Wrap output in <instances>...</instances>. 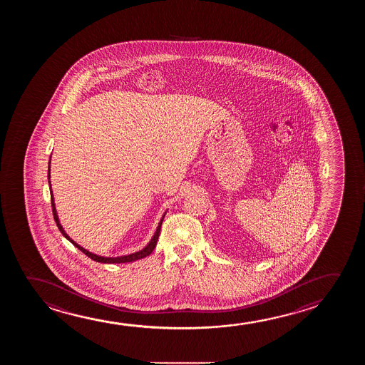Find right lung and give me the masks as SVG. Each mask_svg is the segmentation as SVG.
Here are the masks:
<instances>
[{"instance_id": "add662e5", "label": "right lung", "mask_w": 365, "mask_h": 365, "mask_svg": "<svg viewBox=\"0 0 365 365\" xmlns=\"http://www.w3.org/2000/svg\"><path fill=\"white\" fill-rule=\"evenodd\" d=\"M50 160H51V157H50ZM48 178L50 180V165H48ZM48 185H50V195H51V207H53V220H55V222L58 225L60 232L63 233V237L68 238L70 242L73 243L76 249H79L81 252H84V254L86 255L88 257H90V259H94L96 262H101V264H124V262H132V261L144 259V257H147V256H149V255L153 252L154 247H155L157 241H158L159 232H160V227H162V222H163V218L164 216H165V213H164L163 217H162V220L159 221L158 227L155 230V233H154L153 237H152V240L149 241L148 245H147L144 249L140 250V251H138V252H134V254L120 256V257H103V256H98V255L91 254V252H89L88 250H85L84 247H81L80 245H78V243L73 241V240L68 236V233L63 231L61 223L58 222V213H56V208H55V202H53V190H51L50 180H48Z\"/></svg>"}]
</instances>
